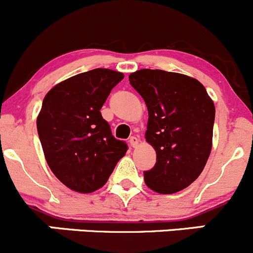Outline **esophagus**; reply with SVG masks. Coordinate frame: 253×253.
<instances>
[{
	"instance_id": "obj_1",
	"label": "esophagus",
	"mask_w": 253,
	"mask_h": 253,
	"mask_svg": "<svg viewBox=\"0 0 253 253\" xmlns=\"http://www.w3.org/2000/svg\"><path fill=\"white\" fill-rule=\"evenodd\" d=\"M129 142H130V145H131L132 147H136L137 145H139V139H137L136 136H131V137H130Z\"/></svg>"
}]
</instances>
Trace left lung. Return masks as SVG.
<instances>
[{
	"label": "left lung",
	"mask_w": 253,
	"mask_h": 253,
	"mask_svg": "<svg viewBox=\"0 0 253 253\" xmlns=\"http://www.w3.org/2000/svg\"><path fill=\"white\" fill-rule=\"evenodd\" d=\"M129 81L146 103L145 139L156 151L145 183L161 194L187 188L211 155L214 102L198 80L178 72L142 69L130 74Z\"/></svg>",
	"instance_id": "1"
}]
</instances>
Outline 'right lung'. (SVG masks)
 <instances>
[{"label":"right lung","instance_id":"right-lung-1","mask_svg":"<svg viewBox=\"0 0 253 253\" xmlns=\"http://www.w3.org/2000/svg\"><path fill=\"white\" fill-rule=\"evenodd\" d=\"M122 72L94 69L55 84L42 99L37 129L45 160L67 188L92 193L108 181L126 155L124 141L112 135L101 108Z\"/></svg>","mask_w":253,"mask_h":253}]
</instances>
